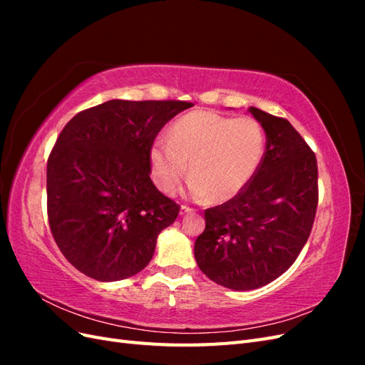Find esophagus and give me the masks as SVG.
Masks as SVG:
<instances>
[{"label":"esophagus","mask_w":365,"mask_h":365,"mask_svg":"<svg viewBox=\"0 0 365 365\" xmlns=\"http://www.w3.org/2000/svg\"><path fill=\"white\" fill-rule=\"evenodd\" d=\"M192 212H193V208L187 207V205H181V210H180L181 215H189V213H192Z\"/></svg>","instance_id":"obj_1"}]
</instances>
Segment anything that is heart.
<instances>
[{
    "label": "heart",
    "mask_w": 365,
    "mask_h": 365,
    "mask_svg": "<svg viewBox=\"0 0 365 365\" xmlns=\"http://www.w3.org/2000/svg\"><path fill=\"white\" fill-rule=\"evenodd\" d=\"M263 157L262 129L250 117L230 118L195 111L173 125L169 140L158 138L150 149L153 180L172 193L187 173L196 200L224 204L244 192Z\"/></svg>",
    "instance_id": "obj_1"
}]
</instances>
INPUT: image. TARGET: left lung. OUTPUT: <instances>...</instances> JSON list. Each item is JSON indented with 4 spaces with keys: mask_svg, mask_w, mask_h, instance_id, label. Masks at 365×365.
I'll return each instance as SVG.
<instances>
[{
    "mask_svg": "<svg viewBox=\"0 0 365 365\" xmlns=\"http://www.w3.org/2000/svg\"><path fill=\"white\" fill-rule=\"evenodd\" d=\"M267 135L259 169L244 192L205 210L195 242L197 267L235 291L257 289L288 269L307 242L318 204L315 153L288 120L254 106Z\"/></svg>",
    "mask_w": 365,
    "mask_h": 365,
    "instance_id": "8db88e82",
    "label": "left lung"
}]
</instances>
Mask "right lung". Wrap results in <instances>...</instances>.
Here are the masks:
<instances>
[{
    "label": "right lung",
    "mask_w": 365,
    "mask_h": 365,
    "mask_svg": "<svg viewBox=\"0 0 365 365\" xmlns=\"http://www.w3.org/2000/svg\"><path fill=\"white\" fill-rule=\"evenodd\" d=\"M192 106L115 98L65 125L47 163V210L76 269L117 282L150 262L158 235L180 212L150 180V149L161 128Z\"/></svg>",
    "instance_id": "obj_1"
}]
</instances>
